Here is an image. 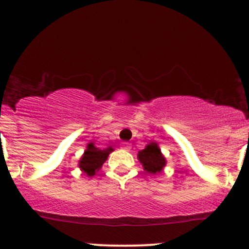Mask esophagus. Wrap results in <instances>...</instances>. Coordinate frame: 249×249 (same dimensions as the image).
<instances>
[{"instance_id":"esophagus-1","label":"esophagus","mask_w":249,"mask_h":249,"mask_svg":"<svg viewBox=\"0 0 249 249\" xmlns=\"http://www.w3.org/2000/svg\"><path fill=\"white\" fill-rule=\"evenodd\" d=\"M121 147L123 148V150L128 151L131 148V144H130V142H122V144H121Z\"/></svg>"}]
</instances>
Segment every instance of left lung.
Listing matches in <instances>:
<instances>
[{
    "instance_id": "left-lung-1",
    "label": "left lung",
    "mask_w": 249,
    "mask_h": 249,
    "mask_svg": "<svg viewBox=\"0 0 249 249\" xmlns=\"http://www.w3.org/2000/svg\"><path fill=\"white\" fill-rule=\"evenodd\" d=\"M137 157H138V160L142 162L144 171L151 174L160 173L166 166V158L161 153L160 147L156 142H148L145 148L139 151Z\"/></svg>"
}]
</instances>
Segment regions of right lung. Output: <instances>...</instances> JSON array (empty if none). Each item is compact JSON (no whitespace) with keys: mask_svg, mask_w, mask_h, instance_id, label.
I'll use <instances>...</instances> for the list:
<instances>
[{"mask_svg":"<svg viewBox=\"0 0 249 249\" xmlns=\"http://www.w3.org/2000/svg\"><path fill=\"white\" fill-rule=\"evenodd\" d=\"M113 150L115 148L112 146H108L107 148L101 150V148L96 147L93 142H89L84 153H83L81 159H79L78 167L88 177H93L101 170L103 164L107 161L108 154L113 152Z\"/></svg>","mask_w":249,"mask_h":249,"instance_id":"add662e5","label":"right lung"}]
</instances>
